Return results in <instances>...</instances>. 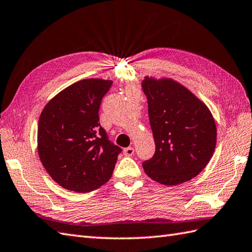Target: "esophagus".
<instances>
[{"label":"esophagus","instance_id":"34e87169","mask_svg":"<svg viewBox=\"0 0 252 252\" xmlns=\"http://www.w3.org/2000/svg\"><path fill=\"white\" fill-rule=\"evenodd\" d=\"M124 155L126 157H131L134 155V148L133 147H127L124 149Z\"/></svg>","mask_w":252,"mask_h":252}]
</instances>
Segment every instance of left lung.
<instances>
[{
    "mask_svg": "<svg viewBox=\"0 0 252 252\" xmlns=\"http://www.w3.org/2000/svg\"><path fill=\"white\" fill-rule=\"evenodd\" d=\"M149 122L156 153L143 162L145 173L162 185L176 186L197 176L207 165L217 142V127L208 107L186 87L168 78L145 77Z\"/></svg>",
    "mask_w": 252,
    "mask_h": 252,
    "instance_id": "obj_1",
    "label": "left lung"
}]
</instances>
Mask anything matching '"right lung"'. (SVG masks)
<instances>
[{
  "label": "right lung",
  "mask_w": 252,
  "mask_h": 252,
  "mask_svg": "<svg viewBox=\"0 0 252 252\" xmlns=\"http://www.w3.org/2000/svg\"><path fill=\"white\" fill-rule=\"evenodd\" d=\"M112 85L98 78L77 81L52 97L40 114L39 159L64 189L87 193L112 177L121 148L98 122L102 98Z\"/></svg>",
  "instance_id": "right-lung-1"
}]
</instances>
